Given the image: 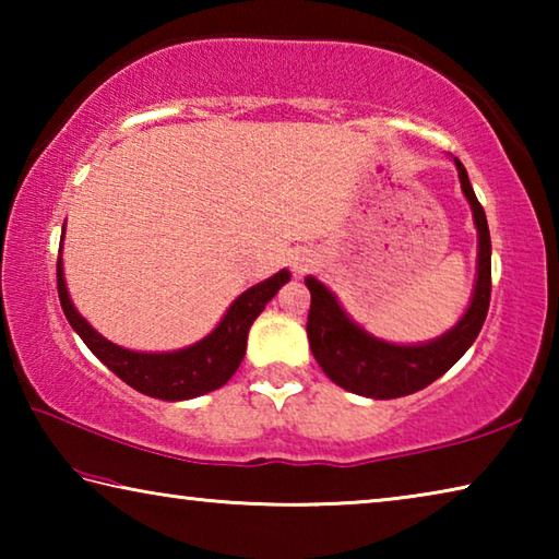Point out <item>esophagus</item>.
<instances>
[{
  "instance_id": "obj_1",
  "label": "esophagus",
  "mask_w": 559,
  "mask_h": 559,
  "mask_svg": "<svg viewBox=\"0 0 559 559\" xmlns=\"http://www.w3.org/2000/svg\"><path fill=\"white\" fill-rule=\"evenodd\" d=\"M310 266H313V259H310V257H306V253H302V257H296V259H293V269H296L298 273H302V271H308Z\"/></svg>"
}]
</instances>
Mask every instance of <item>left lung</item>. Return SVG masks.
<instances>
[{
    "instance_id": "1",
    "label": "left lung",
    "mask_w": 559,
    "mask_h": 559,
    "mask_svg": "<svg viewBox=\"0 0 559 559\" xmlns=\"http://www.w3.org/2000/svg\"><path fill=\"white\" fill-rule=\"evenodd\" d=\"M459 169L461 192L466 197L473 212V224L478 231V261H476V286L471 293L466 313L447 333L416 345L386 343L359 328L349 318L335 293L325 283L308 276L306 286L310 290L308 313V343L313 357L323 372L343 390L370 396V400H396L429 386L449 372L459 362L463 353L478 337L490 302V234L484 206L478 204L476 192L468 182L466 167L453 157Z\"/></svg>"
}]
</instances>
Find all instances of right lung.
I'll return each instance as SVG.
<instances>
[{
  "label": "right lung",
  "mask_w": 559,
  "mask_h": 559,
  "mask_svg": "<svg viewBox=\"0 0 559 559\" xmlns=\"http://www.w3.org/2000/svg\"><path fill=\"white\" fill-rule=\"evenodd\" d=\"M66 231V224H63ZM63 249V246H61ZM59 249V263H56V283H59L61 308L71 328L79 333L83 343L96 355L110 372H116L122 382L132 390L165 402L194 400L206 392H214L231 380L239 370L246 355V337L253 320L261 316L266 302L276 296L283 283L290 281V271L281 269L271 278L257 283L236 298L224 318L210 335L200 343L187 345L173 353H138V349L120 347L103 337L86 318H83L69 298L63 278V261Z\"/></svg>",
  "instance_id": "add662e5"
}]
</instances>
